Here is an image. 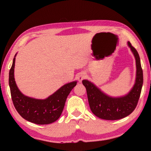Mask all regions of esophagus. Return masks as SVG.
Segmentation results:
<instances>
[{"label":"esophagus","instance_id":"1","mask_svg":"<svg viewBox=\"0 0 151 151\" xmlns=\"http://www.w3.org/2000/svg\"><path fill=\"white\" fill-rule=\"evenodd\" d=\"M85 77H86V73H84V72H82V73H80L79 75H78V80H79L80 82H81L82 80H83Z\"/></svg>","mask_w":151,"mask_h":151}]
</instances>
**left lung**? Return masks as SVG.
Instances as JSON below:
<instances>
[{
    "instance_id": "obj_1",
    "label": "left lung",
    "mask_w": 151,
    "mask_h": 151,
    "mask_svg": "<svg viewBox=\"0 0 151 151\" xmlns=\"http://www.w3.org/2000/svg\"><path fill=\"white\" fill-rule=\"evenodd\" d=\"M135 55L136 60L135 84L127 96L122 98H111L103 93L91 82L83 80L82 84L86 87L90 109L97 117L106 120H116L128 116L137 106L143 84V71L140 58L137 50L128 42Z\"/></svg>"
}]
</instances>
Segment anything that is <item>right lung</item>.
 Returning <instances> with one entry per match:
<instances>
[{"label":"right lung","instance_id":"obj_1","mask_svg":"<svg viewBox=\"0 0 151 151\" xmlns=\"http://www.w3.org/2000/svg\"><path fill=\"white\" fill-rule=\"evenodd\" d=\"M15 58L9 70V84L14 106L20 116L36 124H49L59 118L69 93L77 82L67 84L45 100H37L22 95L16 84L14 71Z\"/></svg>","mask_w":151,"mask_h":151}]
</instances>
